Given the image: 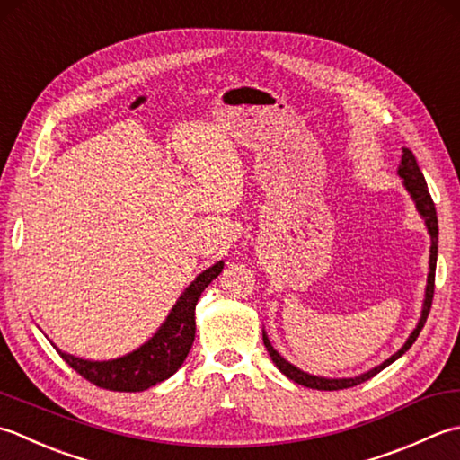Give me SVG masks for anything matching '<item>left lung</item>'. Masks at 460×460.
Returning <instances> with one entry per match:
<instances>
[{
  "instance_id": "obj_1",
  "label": "left lung",
  "mask_w": 460,
  "mask_h": 460,
  "mask_svg": "<svg viewBox=\"0 0 460 460\" xmlns=\"http://www.w3.org/2000/svg\"><path fill=\"white\" fill-rule=\"evenodd\" d=\"M399 176L402 178V184H405L407 192L411 194V199H413L417 210L420 217H423L425 224H427V230L430 234V256H429V276H427V289H425V302H423V312H420V320L417 323V327L413 330V333L409 335V340L405 341V345L397 351L393 353L389 359L383 361L377 367L369 369L367 373H361L358 377H348V379H327V377H315V375H309L302 369H297L296 365H292L289 361H286L282 355H279L274 348H271V343L268 340L266 332H261V337H264V345L270 353L271 361L276 363V367L282 371L288 379H292L294 383H299V385L309 387V389H317V391H340V389H349L359 385V383L371 379L373 375H377L379 371H383L391 365L395 359H399L402 353H405L411 345L415 343V340L419 337L420 330H423V325L429 317L430 312V304H433V294H435V268H437V252H438V222H437V210H435V202L430 199L429 189H427V182H425V176L420 172V168L415 161L413 153L409 151V148H402V156H401V164H399Z\"/></svg>"
}]
</instances>
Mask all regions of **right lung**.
<instances>
[{
  "mask_svg": "<svg viewBox=\"0 0 460 460\" xmlns=\"http://www.w3.org/2000/svg\"><path fill=\"white\" fill-rule=\"evenodd\" d=\"M222 268L224 261H217L212 268L204 270L178 297L166 322L158 327L151 340L140 345L138 349L123 355V358L111 361H89L75 358V355L58 348L55 349L65 363H69V367L101 389L135 393L153 387L181 369L194 341L196 302H199L206 286L220 274Z\"/></svg>",
  "mask_w": 460,
  "mask_h": 460,
  "instance_id": "obj_1",
  "label": "right lung"
}]
</instances>
